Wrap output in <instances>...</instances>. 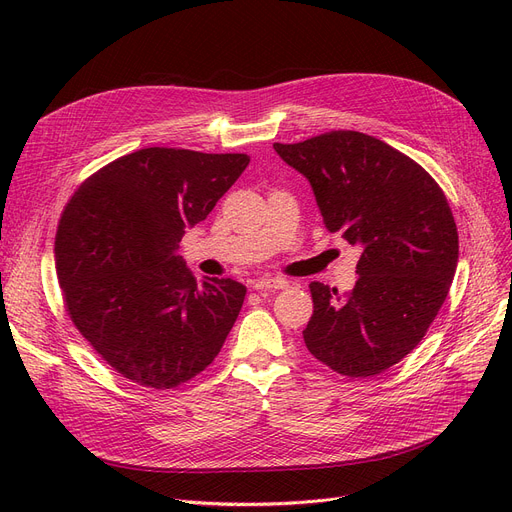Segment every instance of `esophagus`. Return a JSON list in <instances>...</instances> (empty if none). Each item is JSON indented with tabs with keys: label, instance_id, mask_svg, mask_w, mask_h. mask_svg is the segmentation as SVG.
Instances as JSON below:
<instances>
[{
	"label": "esophagus",
	"instance_id": "esophagus-1",
	"mask_svg": "<svg viewBox=\"0 0 512 512\" xmlns=\"http://www.w3.org/2000/svg\"><path fill=\"white\" fill-rule=\"evenodd\" d=\"M253 288L257 292H272V290H280V288H288V282L282 280V278H263V280H257L253 282Z\"/></svg>",
	"mask_w": 512,
	"mask_h": 512
}]
</instances>
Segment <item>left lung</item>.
I'll return each instance as SVG.
<instances>
[{
  "mask_svg": "<svg viewBox=\"0 0 512 512\" xmlns=\"http://www.w3.org/2000/svg\"><path fill=\"white\" fill-rule=\"evenodd\" d=\"M274 149L309 180L326 228L361 247L351 292L309 284V353L348 378L378 375L413 351L446 301L459 261L446 195L417 161L357 130Z\"/></svg>",
  "mask_w": 512,
  "mask_h": 512,
  "instance_id": "8db88e82",
  "label": "left lung"
}]
</instances>
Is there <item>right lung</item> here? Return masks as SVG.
<instances>
[{"label": "right lung", "instance_id": "add662e5", "mask_svg": "<svg viewBox=\"0 0 512 512\" xmlns=\"http://www.w3.org/2000/svg\"><path fill=\"white\" fill-rule=\"evenodd\" d=\"M249 161L139 149L89 176L64 207L56 270L66 311L122 378L168 390L218 357L247 288L230 278L197 286L176 251Z\"/></svg>", "mask_w": 512, "mask_h": 512}]
</instances>
